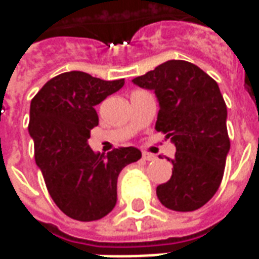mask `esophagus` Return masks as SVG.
Here are the masks:
<instances>
[{"mask_svg": "<svg viewBox=\"0 0 259 259\" xmlns=\"http://www.w3.org/2000/svg\"><path fill=\"white\" fill-rule=\"evenodd\" d=\"M143 158H144L146 161H154L157 157H155L154 154H151V152H143Z\"/></svg>", "mask_w": 259, "mask_h": 259, "instance_id": "34e87169", "label": "esophagus"}]
</instances>
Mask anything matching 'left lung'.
Segmentation results:
<instances>
[{"mask_svg": "<svg viewBox=\"0 0 259 259\" xmlns=\"http://www.w3.org/2000/svg\"><path fill=\"white\" fill-rule=\"evenodd\" d=\"M155 91L159 111L155 130L175 143L170 179L157 187L161 204L190 212L205 205L222 182L230 150L226 104L219 85L197 65L172 59L135 77Z\"/></svg>", "mask_w": 259, "mask_h": 259, "instance_id": "8db88e82", "label": "left lung"}]
</instances>
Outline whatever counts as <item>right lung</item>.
<instances>
[{"mask_svg": "<svg viewBox=\"0 0 259 259\" xmlns=\"http://www.w3.org/2000/svg\"><path fill=\"white\" fill-rule=\"evenodd\" d=\"M123 84V79L108 81L73 70L48 80L31 100L29 133L37 166L54 202L76 221H98L112 211L120 170L141 158L135 147L105 155L87 144L98 124L94 107Z\"/></svg>", "mask_w": 259, "mask_h": 259, "instance_id": "1", "label": "right lung"}]
</instances>
